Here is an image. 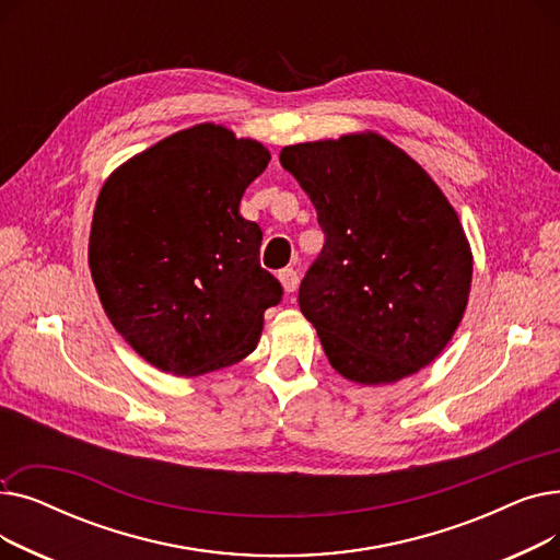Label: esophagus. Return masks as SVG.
<instances>
[{"instance_id": "1", "label": "esophagus", "mask_w": 560, "mask_h": 560, "mask_svg": "<svg viewBox=\"0 0 560 560\" xmlns=\"http://www.w3.org/2000/svg\"><path fill=\"white\" fill-rule=\"evenodd\" d=\"M279 281H281V285H283L285 292H295V290H298V283H300V277H298V272L292 270V268H285V270L279 272Z\"/></svg>"}]
</instances>
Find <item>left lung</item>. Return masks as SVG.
<instances>
[{
	"instance_id": "8db88e82",
	"label": "left lung",
	"mask_w": 560,
	"mask_h": 560,
	"mask_svg": "<svg viewBox=\"0 0 560 560\" xmlns=\"http://www.w3.org/2000/svg\"><path fill=\"white\" fill-rule=\"evenodd\" d=\"M279 161L325 231L300 308L331 368L378 386L433 363L465 315L475 262L445 192L376 131L288 144Z\"/></svg>"
}]
</instances>
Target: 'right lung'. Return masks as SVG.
I'll return each mask as SVG.
<instances>
[{
  "mask_svg": "<svg viewBox=\"0 0 560 560\" xmlns=\"http://www.w3.org/2000/svg\"><path fill=\"white\" fill-rule=\"evenodd\" d=\"M268 163L258 140L201 122L104 182L88 241L93 283L115 331L161 372L199 376L256 349L281 283L260 268L262 231L238 206Z\"/></svg>",
  "mask_w": 560,
  "mask_h": 560,
  "instance_id": "1",
  "label": "right lung"
}]
</instances>
